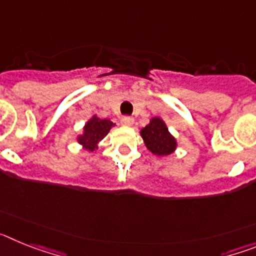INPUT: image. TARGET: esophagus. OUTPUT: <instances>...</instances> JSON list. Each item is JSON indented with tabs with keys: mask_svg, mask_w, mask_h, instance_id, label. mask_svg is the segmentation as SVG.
Returning a JSON list of instances; mask_svg holds the SVG:
<instances>
[{
	"mask_svg": "<svg viewBox=\"0 0 256 256\" xmlns=\"http://www.w3.org/2000/svg\"><path fill=\"white\" fill-rule=\"evenodd\" d=\"M122 123L126 126H130L133 123H134V119L132 116H123L122 118Z\"/></svg>",
	"mask_w": 256,
	"mask_h": 256,
	"instance_id": "esophagus-1",
	"label": "esophagus"
}]
</instances>
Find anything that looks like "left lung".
I'll use <instances>...</instances> for the list:
<instances>
[{"label": "left lung", "mask_w": 256, "mask_h": 256, "mask_svg": "<svg viewBox=\"0 0 256 256\" xmlns=\"http://www.w3.org/2000/svg\"><path fill=\"white\" fill-rule=\"evenodd\" d=\"M141 137L144 138L148 150H150L154 155H170L177 148L176 138L170 134L164 120L158 116L152 118L150 123L142 128Z\"/></svg>", "instance_id": "obj_1"}]
</instances>
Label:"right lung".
<instances>
[{"mask_svg": "<svg viewBox=\"0 0 256 256\" xmlns=\"http://www.w3.org/2000/svg\"><path fill=\"white\" fill-rule=\"evenodd\" d=\"M115 124L108 119H100L94 115L83 126V133L78 136V142L86 150L94 151L97 148V144L101 140L110 132Z\"/></svg>", "mask_w": 256, "mask_h": 256, "instance_id": "add662e5", "label": "right lung"}]
</instances>
